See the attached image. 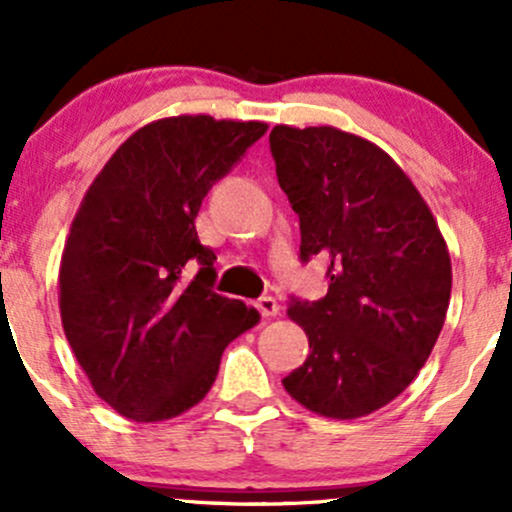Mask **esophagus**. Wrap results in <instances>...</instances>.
I'll list each match as a JSON object with an SVG mask.
<instances>
[{"instance_id":"1","label":"esophagus","mask_w":512,"mask_h":512,"mask_svg":"<svg viewBox=\"0 0 512 512\" xmlns=\"http://www.w3.org/2000/svg\"><path fill=\"white\" fill-rule=\"evenodd\" d=\"M256 310L261 312L263 317L280 315V305L276 302V298H271V295H263V298H258L256 300Z\"/></svg>"}]
</instances>
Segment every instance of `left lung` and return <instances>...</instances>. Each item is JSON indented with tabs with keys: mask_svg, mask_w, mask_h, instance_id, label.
Instances as JSON below:
<instances>
[{
	"mask_svg": "<svg viewBox=\"0 0 512 512\" xmlns=\"http://www.w3.org/2000/svg\"><path fill=\"white\" fill-rule=\"evenodd\" d=\"M278 183L300 217V258H327L322 300L288 317L310 342L283 378L302 408L356 420L383 408L430 359L452 295L447 241L403 168L334 126L271 131Z\"/></svg>",
	"mask_w": 512,
	"mask_h": 512,
	"instance_id": "1",
	"label": "left lung"
}]
</instances>
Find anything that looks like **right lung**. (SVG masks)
<instances>
[{"instance_id": "right-lung-1", "label": "right lung", "mask_w": 512, "mask_h": 512, "mask_svg": "<svg viewBox=\"0 0 512 512\" xmlns=\"http://www.w3.org/2000/svg\"><path fill=\"white\" fill-rule=\"evenodd\" d=\"M268 124L180 114L141 126L92 180L65 239L58 305L92 388L136 422L183 415L210 393L222 351L261 315L214 293L195 217ZM192 265L201 271L192 281Z\"/></svg>"}]
</instances>
